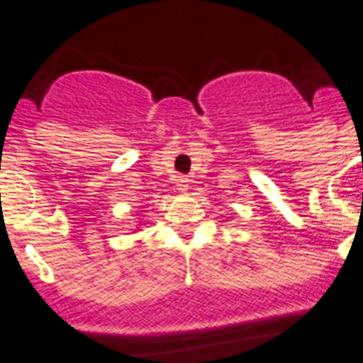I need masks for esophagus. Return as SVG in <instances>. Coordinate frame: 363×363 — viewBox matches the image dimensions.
I'll list each match as a JSON object with an SVG mask.
<instances>
[{"mask_svg":"<svg viewBox=\"0 0 363 363\" xmlns=\"http://www.w3.org/2000/svg\"><path fill=\"white\" fill-rule=\"evenodd\" d=\"M188 188H189L188 179H186V177H179L177 179V189H179V191L186 193V191H188Z\"/></svg>","mask_w":363,"mask_h":363,"instance_id":"obj_1","label":"esophagus"}]
</instances>
